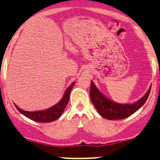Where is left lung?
<instances>
[{
  "label": "left lung",
  "mask_w": 160,
  "mask_h": 160,
  "mask_svg": "<svg viewBox=\"0 0 160 160\" xmlns=\"http://www.w3.org/2000/svg\"><path fill=\"white\" fill-rule=\"evenodd\" d=\"M151 86L147 93L140 100L133 104H119L110 100L101 92L95 86L94 82L91 81L90 98L92 102L94 104L102 117L108 120H122L127 118L130 115L135 113L144 105L145 102L149 96Z\"/></svg>",
  "instance_id": "left-lung-1"
}]
</instances>
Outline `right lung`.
<instances>
[{
    "label": "right lung",
    "mask_w": 160,
    "mask_h": 160,
    "mask_svg": "<svg viewBox=\"0 0 160 160\" xmlns=\"http://www.w3.org/2000/svg\"><path fill=\"white\" fill-rule=\"evenodd\" d=\"M75 84V82H72L71 85L68 87L66 89L65 94L62 97L61 100L57 103L56 105L52 106V107L48 108V109L44 110V111H26L24 110L21 109L19 107L16 105V108L22 114L28 117V118L31 119V120L36 121V122H51L52 121L57 120L61 117L62 113H63L64 110L69 101L70 94H71V89H72L73 86Z\"/></svg>",
    "instance_id": "right-lung-1"
}]
</instances>
